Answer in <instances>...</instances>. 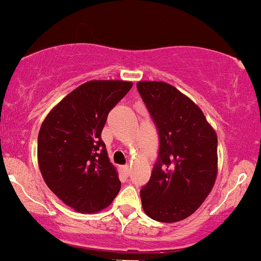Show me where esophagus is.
I'll list each match as a JSON object with an SVG mask.
<instances>
[{"mask_svg": "<svg viewBox=\"0 0 261 261\" xmlns=\"http://www.w3.org/2000/svg\"><path fill=\"white\" fill-rule=\"evenodd\" d=\"M121 170H122V172H123V174L125 175V176H128V175L130 174V169H129V166H128V165H124V166H122Z\"/></svg>", "mask_w": 261, "mask_h": 261, "instance_id": "34e87169", "label": "esophagus"}]
</instances>
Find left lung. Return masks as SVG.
Instances as JSON below:
<instances>
[{"mask_svg":"<svg viewBox=\"0 0 261 261\" xmlns=\"http://www.w3.org/2000/svg\"><path fill=\"white\" fill-rule=\"evenodd\" d=\"M137 89L160 143L150 180L140 190L143 210L154 221H182L215 185L217 134L200 107L170 84L140 81Z\"/></svg>","mask_w":261,"mask_h":261,"instance_id":"8db88e82","label":"left lung"}]
</instances>
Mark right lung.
<instances>
[{
    "mask_svg": "<svg viewBox=\"0 0 261 261\" xmlns=\"http://www.w3.org/2000/svg\"><path fill=\"white\" fill-rule=\"evenodd\" d=\"M132 86L129 81H89L61 99L42 123L40 172L49 189L77 212L106 208L121 190L101 133L110 111Z\"/></svg>",
    "mask_w": 261,
    "mask_h": 261,
    "instance_id": "obj_1",
    "label": "right lung"
}]
</instances>
